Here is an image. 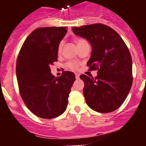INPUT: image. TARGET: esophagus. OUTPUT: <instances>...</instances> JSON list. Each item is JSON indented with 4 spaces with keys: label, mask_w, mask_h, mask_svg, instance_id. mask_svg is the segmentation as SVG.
Returning a JSON list of instances; mask_svg holds the SVG:
<instances>
[{
    "label": "esophagus",
    "mask_w": 146,
    "mask_h": 146,
    "mask_svg": "<svg viewBox=\"0 0 146 146\" xmlns=\"http://www.w3.org/2000/svg\"><path fill=\"white\" fill-rule=\"evenodd\" d=\"M75 78L77 80H78L80 78V74H77V73H75Z\"/></svg>",
    "instance_id": "1"
}]
</instances>
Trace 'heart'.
<instances>
[{
    "label": "heart",
    "instance_id": "1",
    "mask_svg": "<svg viewBox=\"0 0 146 146\" xmlns=\"http://www.w3.org/2000/svg\"><path fill=\"white\" fill-rule=\"evenodd\" d=\"M75 42H76V44H77V46L78 47V46H80V45L86 43V42L85 41L84 39H82V38H79V39L76 40ZM62 46H63V43L61 42V43L59 44L58 49V52H60V51H61ZM78 66H79V64H78V63H77V62H75V61H69L66 64L67 68H69V69H72V70H76V69L78 68Z\"/></svg>",
    "mask_w": 146,
    "mask_h": 146
}]
</instances>
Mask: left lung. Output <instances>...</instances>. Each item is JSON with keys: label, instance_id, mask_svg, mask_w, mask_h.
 I'll return each mask as SVG.
<instances>
[{"label": "left lung", "instance_id": "1", "mask_svg": "<svg viewBox=\"0 0 146 146\" xmlns=\"http://www.w3.org/2000/svg\"><path fill=\"white\" fill-rule=\"evenodd\" d=\"M77 36L86 38L92 47L87 63L97 76H80L85 83L83 94L89 108L98 113L113 112L121 107L132 85V60L120 35L108 25L97 23L73 27Z\"/></svg>", "mask_w": 146, "mask_h": 146}]
</instances>
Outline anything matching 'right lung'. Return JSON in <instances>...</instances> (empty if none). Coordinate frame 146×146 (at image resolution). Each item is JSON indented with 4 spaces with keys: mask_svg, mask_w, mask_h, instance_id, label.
Returning a JSON list of instances; mask_svg holds the SVG:
<instances>
[{
    "mask_svg": "<svg viewBox=\"0 0 146 146\" xmlns=\"http://www.w3.org/2000/svg\"><path fill=\"white\" fill-rule=\"evenodd\" d=\"M66 33V27L37 28L27 37L18 55L16 74L20 95L27 108L42 118H56L64 113L75 80L73 72L64 71L55 77L50 70Z\"/></svg>",
    "mask_w": 146,
    "mask_h": 146,
    "instance_id": "1",
    "label": "right lung"
}]
</instances>
